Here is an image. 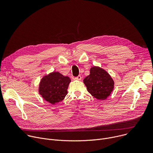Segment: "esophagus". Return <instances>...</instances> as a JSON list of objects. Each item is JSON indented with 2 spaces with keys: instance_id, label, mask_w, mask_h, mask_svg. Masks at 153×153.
I'll return each instance as SVG.
<instances>
[{
  "instance_id": "34e87169",
  "label": "esophagus",
  "mask_w": 153,
  "mask_h": 153,
  "mask_svg": "<svg viewBox=\"0 0 153 153\" xmlns=\"http://www.w3.org/2000/svg\"><path fill=\"white\" fill-rule=\"evenodd\" d=\"M81 79H82V77H81L80 76H78L77 77H75V79H76V80H81Z\"/></svg>"
}]
</instances>
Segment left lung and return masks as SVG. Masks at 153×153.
Segmentation results:
<instances>
[{
    "mask_svg": "<svg viewBox=\"0 0 153 153\" xmlns=\"http://www.w3.org/2000/svg\"><path fill=\"white\" fill-rule=\"evenodd\" d=\"M83 83L87 91L93 97L101 100L106 99L111 94L114 85L111 76L99 67L91 68L90 74L83 79Z\"/></svg>",
    "mask_w": 153,
    "mask_h": 153,
    "instance_id": "1",
    "label": "left lung"
}]
</instances>
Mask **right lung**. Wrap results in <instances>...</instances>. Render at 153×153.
Returning <instances> with one entry per match:
<instances>
[{"label":"right lung","instance_id":"1","mask_svg":"<svg viewBox=\"0 0 153 153\" xmlns=\"http://www.w3.org/2000/svg\"><path fill=\"white\" fill-rule=\"evenodd\" d=\"M71 79L59 72H53L43 77L39 83V93L47 102L58 103L67 96Z\"/></svg>","mask_w":153,"mask_h":153}]
</instances>
